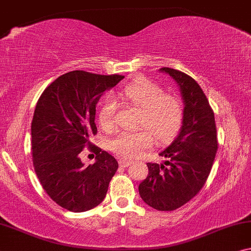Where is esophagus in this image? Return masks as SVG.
Returning <instances> with one entry per match:
<instances>
[{
	"mask_svg": "<svg viewBox=\"0 0 251 251\" xmlns=\"http://www.w3.org/2000/svg\"><path fill=\"white\" fill-rule=\"evenodd\" d=\"M119 165H121V167H128L132 164V161H128V160H124V159H119Z\"/></svg>",
	"mask_w": 251,
	"mask_h": 251,
	"instance_id": "esophagus-1",
	"label": "esophagus"
}]
</instances>
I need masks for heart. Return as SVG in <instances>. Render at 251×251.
<instances>
[{
    "mask_svg": "<svg viewBox=\"0 0 251 251\" xmlns=\"http://www.w3.org/2000/svg\"><path fill=\"white\" fill-rule=\"evenodd\" d=\"M123 97L130 103L142 109L139 126L147 130H125L110 141L112 152L124 159L140 157L152 146L167 144L177 136L184 123L185 110L181 99L165 93V90L152 80L139 77L123 89ZM99 123L105 130L116 126V102L105 100L99 111Z\"/></svg>",
    "mask_w": 251,
    "mask_h": 251,
    "instance_id": "1",
    "label": "heart"
}]
</instances>
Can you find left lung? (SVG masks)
<instances>
[{
	"mask_svg": "<svg viewBox=\"0 0 251 251\" xmlns=\"http://www.w3.org/2000/svg\"><path fill=\"white\" fill-rule=\"evenodd\" d=\"M176 80L184 103V123L177 137L159 153L164 164L148 162L149 174L139 185L142 200L161 211L182 207L202 189L217 151L214 111L195 79L179 70L160 68Z\"/></svg>",
	"mask_w": 251,
	"mask_h": 251,
	"instance_id": "obj_1",
	"label": "left lung"
}]
</instances>
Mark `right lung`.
<instances>
[{
  "mask_svg": "<svg viewBox=\"0 0 251 251\" xmlns=\"http://www.w3.org/2000/svg\"><path fill=\"white\" fill-rule=\"evenodd\" d=\"M123 78L74 70L52 82L37 101L31 122L35 173L51 199L73 213L100 204L118 169L117 160L91 146L89 137L98 132L95 105ZM86 145L97 154L93 165L79 158Z\"/></svg>",
  "mask_w": 251,
  "mask_h": 251,
  "instance_id": "right-lung-1",
  "label": "right lung"
}]
</instances>
